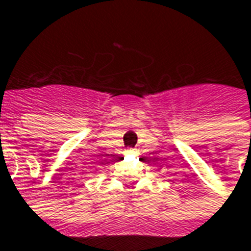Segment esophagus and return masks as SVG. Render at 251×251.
Here are the masks:
<instances>
[{"mask_svg": "<svg viewBox=\"0 0 251 251\" xmlns=\"http://www.w3.org/2000/svg\"><path fill=\"white\" fill-rule=\"evenodd\" d=\"M128 151H129V152H131V151H133L132 148H128Z\"/></svg>", "mask_w": 251, "mask_h": 251, "instance_id": "34e87169", "label": "esophagus"}]
</instances>
